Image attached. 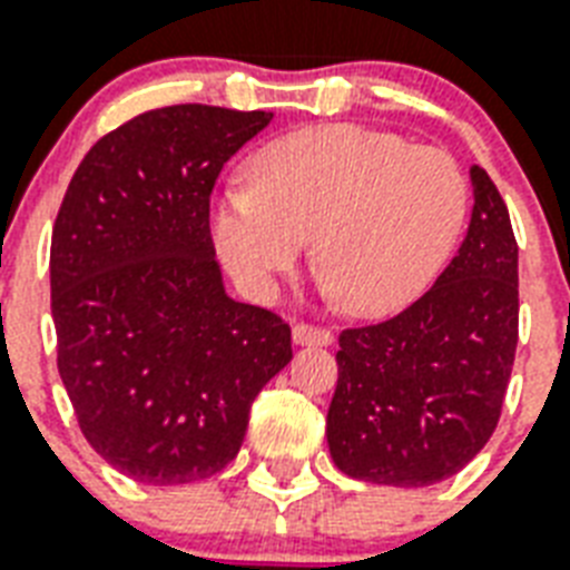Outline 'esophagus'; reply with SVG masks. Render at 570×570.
I'll return each mask as SVG.
<instances>
[{"label":"esophagus","instance_id":"34e87169","mask_svg":"<svg viewBox=\"0 0 570 570\" xmlns=\"http://www.w3.org/2000/svg\"><path fill=\"white\" fill-rule=\"evenodd\" d=\"M293 341L298 346H332L334 334L328 328H320V325H307L298 323L293 328Z\"/></svg>","mask_w":570,"mask_h":570}]
</instances>
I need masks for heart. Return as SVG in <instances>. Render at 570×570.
<instances>
[{
  "instance_id": "b5f03b06",
  "label": "heart",
  "mask_w": 570,
  "mask_h": 570,
  "mask_svg": "<svg viewBox=\"0 0 570 570\" xmlns=\"http://www.w3.org/2000/svg\"><path fill=\"white\" fill-rule=\"evenodd\" d=\"M466 217V179L440 149L389 130L320 125L268 142L250 181L212 215L220 259L256 295L275 293L314 238V268L341 311L385 316L433 281Z\"/></svg>"
}]
</instances>
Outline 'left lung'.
I'll return each mask as SVG.
<instances>
[{
  "label": "left lung",
  "instance_id": "8db88e82",
  "mask_svg": "<svg viewBox=\"0 0 570 570\" xmlns=\"http://www.w3.org/2000/svg\"><path fill=\"white\" fill-rule=\"evenodd\" d=\"M466 238L436 284L385 323L341 332L325 436L358 481L428 488L488 445L517 353V242L481 167Z\"/></svg>",
  "mask_w": 570,
  "mask_h": 570
}]
</instances>
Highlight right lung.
I'll use <instances>...</instances> for the list:
<instances>
[{
  "mask_svg": "<svg viewBox=\"0 0 570 570\" xmlns=\"http://www.w3.org/2000/svg\"><path fill=\"white\" fill-rule=\"evenodd\" d=\"M268 121L208 104L140 112L89 149L56 215L59 376L89 445L142 484L227 466L293 358L281 316L227 295L208 229L220 169Z\"/></svg>",
  "mask_w": 570,
  "mask_h": 570,
  "instance_id": "1",
  "label": "right lung"
}]
</instances>
